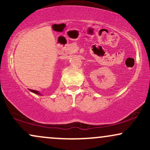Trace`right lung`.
Listing matches in <instances>:
<instances>
[{"label":"right lung","mask_w":150,"mask_h":150,"mask_svg":"<svg viewBox=\"0 0 150 150\" xmlns=\"http://www.w3.org/2000/svg\"><path fill=\"white\" fill-rule=\"evenodd\" d=\"M30 91H31V92H32L35 93V94H39V95H41V94H39V92H38V91H36V90H33V89H30Z\"/></svg>","instance_id":"1"}]
</instances>
